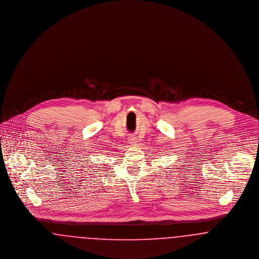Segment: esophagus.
Instances as JSON below:
<instances>
[{
    "label": "esophagus",
    "mask_w": 259,
    "mask_h": 259,
    "mask_svg": "<svg viewBox=\"0 0 259 259\" xmlns=\"http://www.w3.org/2000/svg\"><path fill=\"white\" fill-rule=\"evenodd\" d=\"M128 141H130V143H131L132 145H136V143H137V138H136L135 136H130V137H128Z\"/></svg>",
    "instance_id": "34e87169"
}]
</instances>
